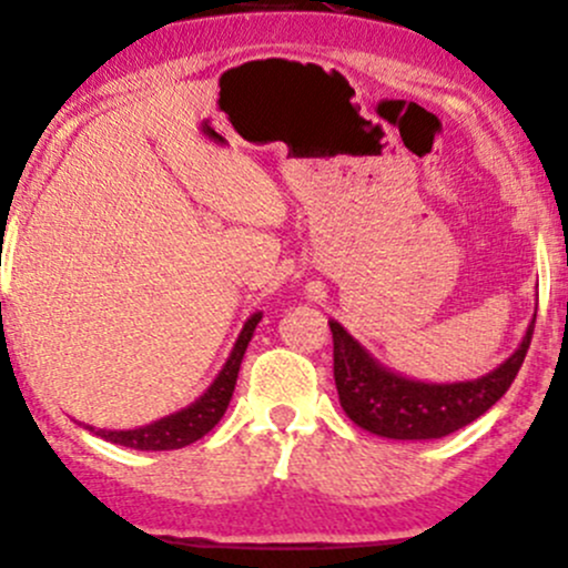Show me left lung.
<instances>
[{
	"instance_id": "8db88e82",
	"label": "left lung",
	"mask_w": 568,
	"mask_h": 568,
	"mask_svg": "<svg viewBox=\"0 0 568 568\" xmlns=\"http://www.w3.org/2000/svg\"><path fill=\"white\" fill-rule=\"evenodd\" d=\"M537 321V315H534ZM534 321L526 336L494 372L464 383H423L388 369L345 332L328 321L334 336V379L345 415L355 426L388 439H442L469 426L507 394L531 345Z\"/></svg>"
}]
</instances>
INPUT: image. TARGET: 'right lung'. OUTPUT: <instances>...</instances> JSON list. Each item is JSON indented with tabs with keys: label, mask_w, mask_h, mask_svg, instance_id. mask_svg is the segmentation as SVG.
Listing matches in <instances>:
<instances>
[{
	"label": "right lung",
	"mask_w": 568,
	"mask_h": 568,
	"mask_svg": "<svg viewBox=\"0 0 568 568\" xmlns=\"http://www.w3.org/2000/svg\"><path fill=\"white\" fill-rule=\"evenodd\" d=\"M261 313H253L242 326L240 336H236L232 353H229L226 364L217 372L207 390L196 398V402L183 407L180 413H172L161 420L148 423V426L129 428V432H108V428H91L97 436L112 442V445L132 447V450H178V447L191 445V442L202 439L204 434L213 432L215 423L226 413L229 402H232L236 375H240V364L245 358L247 345H251L255 326H258Z\"/></svg>",
	"instance_id": "add662e5"
}]
</instances>
